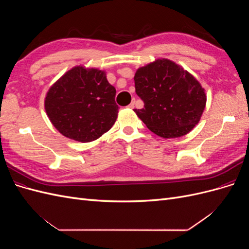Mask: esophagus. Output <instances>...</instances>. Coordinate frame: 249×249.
Instances as JSON below:
<instances>
[{"label":"esophagus","instance_id":"obj_1","mask_svg":"<svg viewBox=\"0 0 249 249\" xmlns=\"http://www.w3.org/2000/svg\"><path fill=\"white\" fill-rule=\"evenodd\" d=\"M127 107H129V108H131V109H133L134 107H135V100H133L132 101V103L129 105V106H127Z\"/></svg>","mask_w":249,"mask_h":249}]
</instances>
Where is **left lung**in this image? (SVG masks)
Wrapping results in <instances>:
<instances>
[{
	"label": "left lung",
	"mask_w": 249,
	"mask_h": 249,
	"mask_svg": "<svg viewBox=\"0 0 249 249\" xmlns=\"http://www.w3.org/2000/svg\"><path fill=\"white\" fill-rule=\"evenodd\" d=\"M134 81L136 93L144 103V108L134 111L158 136L182 137L198 124L207 95L182 66L158 59L138 69Z\"/></svg>",
	"instance_id": "1"
}]
</instances>
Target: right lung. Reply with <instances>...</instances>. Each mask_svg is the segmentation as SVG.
<instances>
[{
  "label": "right lung",
  "instance_id": "obj_1",
  "mask_svg": "<svg viewBox=\"0 0 249 249\" xmlns=\"http://www.w3.org/2000/svg\"><path fill=\"white\" fill-rule=\"evenodd\" d=\"M115 94L106 72L74 66L49 89L44 109L63 136L90 142L108 132L116 122Z\"/></svg>",
  "mask_w": 249,
  "mask_h": 249
}]
</instances>
